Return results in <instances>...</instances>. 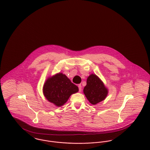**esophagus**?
Masks as SVG:
<instances>
[{
    "instance_id": "34e87169",
    "label": "esophagus",
    "mask_w": 150,
    "mask_h": 150,
    "mask_svg": "<svg viewBox=\"0 0 150 150\" xmlns=\"http://www.w3.org/2000/svg\"><path fill=\"white\" fill-rule=\"evenodd\" d=\"M79 92H81V90H82V86H81L80 84V85H79Z\"/></svg>"
}]
</instances>
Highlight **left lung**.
Instances as JSON below:
<instances>
[{"label": "left lung", "mask_w": 150, "mask_h": 150, "mask_svg": "<svg viewBox=\"0 0 150 150\" xmlns=\"http://www.w3.org/2000/svg\"><path fill=\"white\" fill-rule=\"evenodd\" d=\"M83 91L87 99L93 105L105 100L108 94V89L102 81L93 74L87 78Z\"/></svg>", "instance_id": "1"}]
</instances>
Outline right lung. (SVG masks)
I'll use <instances>...</instances> for the list:
<instances>
[{
	"instance_id": "obj_1",
	"label": "right lung",
	"mask_w": 150,
	"mask_h": 150,
	"mask_svg": "<svg viewBox=\"0 0 150 150\" xmlns=\"http://www.w3.org/2000/svg\"><path fill=\"white\" fill-rule=\"evenodd\" d=\"M43 91L50 102L60 107L67 101L71 95L79 91V88L66 75L59 73L48 78L43 86Z\"/></svg>"
}]
</instances>
